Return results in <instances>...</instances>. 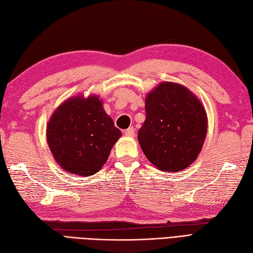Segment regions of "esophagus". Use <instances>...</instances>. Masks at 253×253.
Listing matches in <instances>:
<instances>
[{
  "label": "esophagus",
  "mask_w": 253,
  "mask_h": 253,
  "mask_svg": "<svg viewBox=\"0 0 253 253\" xmlns=\"http://www.w3.org/2000/svg\"><path fill=\"white\" fill-rule=\"evenodd\" d=\"M125 134L127 137H133L134 135H135V131H134L133 127H128L125 131Z\"/></svg>",
  "instance_id": "1"
}]
</instances>
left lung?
Returning <instances> with one entry per match:
<instances>
[{"instance_id":"obj_1","label":"left lung","mask_w":253,"mask_h":253,"mask_svg":"<svg viewBox=\"0 0 253 253\" xmlns=\"http://www.w3.org/2000/svg\"><path fill=\"white\" fill-rule=\"evenodd\" d=\"M145 111L137 139L146 158L165 172L192 165L203 148L208 127L198 97L181 84L162 82L146 96Z\"/></svg>"}]
</instances>
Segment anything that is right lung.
Listing matches in <instances>:
<instances>
[{
  "instance_id": "obj_1",
  "label": "right lung",
  "mask_w": 253,
  "mask_h": 253,
  "mask_svg": "<svg viewBox=\"0 0 253 253\" xmlns=\"http://www.w3.org/2000/svg\"><path fill=\"white\" fill-rule=\"evenodd\" d=\"M121 136L96 95L70 97L50 117L46 126L48 147L61 169L89 176L107 161Z\"/></svg>"
}]
</instances>
